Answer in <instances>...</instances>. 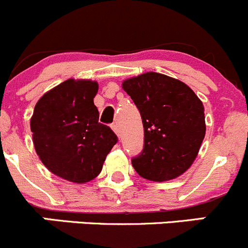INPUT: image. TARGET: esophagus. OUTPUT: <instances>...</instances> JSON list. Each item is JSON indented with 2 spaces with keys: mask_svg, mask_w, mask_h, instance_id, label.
Here are the masks:
<instances>
[{
  "mask_svg": "<svg viewBox=\"0 0 248 248\" xmlns=\"http://www.w3.org/2000/svg\"><path fill=\"white\" fill-rule=\"evenodd\" d=\"M112 130L114 131L115 135H117L118 138H119V136H120V129H119V125H118L117 123H115V124H113V125H112Z\"/></svg>",
  "mask_w": 248,
  "mask_h": 248,
  "instance_id": "esophagus-1",
  "label": "esophagus"
}]
</instances>
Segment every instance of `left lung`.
I'll return each mask as SVG.
<instances>
[{
	"instance_id": "1",
	"label": "left lung",
	"mask_w": 248,
	"mask_h": 248,
	"mask_svg": "<svg viewBox=\"0 0 248 248\" xmlns=\"http://www.w3.org/2000/svg\"><path fill=\"white\" fill-rule=\"evenodd\" d=\"M122 87L143 123V151L131 161L136 173L157 183L183 175L206 135L202 101L185 82L155 72L125 79Z\"/></svg>"
}]
</instances>
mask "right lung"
<instances>
[{"label":"right lung","mask_w":248,"mask_h":248,"mask_svg":"<svg viewBox=\"0 0 248 248\" xmlns=\"http://www.w3.org/2000/svg\"><path fill=\"white\" fill-rule=\"evenodd\" d=\"M97 81L68 79L40 97L30 119L40 161L52 174L75 184L93 180L102 170L117 136L98 123L93 103Z\"/></svg>","instance_id":"obj_1"}]
</instances>
